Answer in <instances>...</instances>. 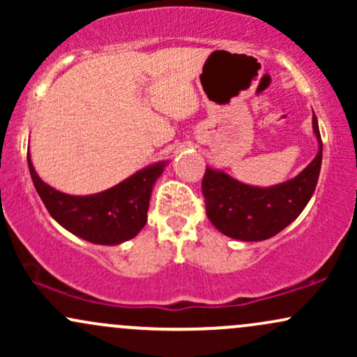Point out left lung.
Here are the masks:
<instances>
[{
	"label": "left lung",
	"instance_id": "1",
	"mask_svg": "<svg viewBox=\"0 0 357 357\" xmlns=\"http://www.w3.org/2000/svg\"><path fill=\"white\" fill-rule=\"evenodd\" d=\"M319 153L314 161L290 181L277 186H248L206 167L202 190L206 215L223 235L241 241L272 238L301 215L312 198L322 165V139L317 117H312Z\"/></svg>",
	"mask_w": 357,
	"mask_h": 357
}]
</instances>
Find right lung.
Returning <instances> with one entry per match:
<instances>
[{
	"label": "right lung",
	"instance_id": "add662e5",
	"mask_svg": "<svg viewBox=\"0 0 357 357\" xmlns=\"http://www.w3.org/2000/svg\"><path fill=\"white\" fill-rule=\"evenodd\" d=\"M28 167L45 208L65 230L90 243L119 245L144 228L151 191L166 161L147 166L117 186L90 196L65 195L43 183L31 165L30 153Z\"/></svg>",
	"mask_w": 357,
	"mask_h": 357
}]
</instances>
